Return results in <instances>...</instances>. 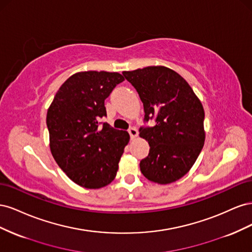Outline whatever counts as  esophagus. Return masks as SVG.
I'll return each instance as SVG.
<instances>
[{"instance_id": "esophagus-1", "label": "esophagus", "mask_w": 252, "mask_h": 252, "mask_svg": "<svg viewBox=\"0 0 252 252\" xmlns=\"http://www.w3.org/2000/svg\"><path fill=\"white\" fill-rule=\"evenodd\" d=\"M128 133L130 134V138H131V139L136 138V136H138V134H139L138 129H136L135 127H130V128H129V129H128Z\"/></svg>"}]
</instances>
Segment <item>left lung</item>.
Masks as SVG:
<instances>
[{"instance_id": "obj_1", "label": "left lung", "mask_w": 252, "mask_h": 252, "mask_svg": "<svg viewBox=\"0 0 252 252\" xmlns=\"http://www.w3.org/2000/svg\"><path fill=\"white\" fill-rule=\"evenodd\" d=\"M125 79L138 91L144 106V122L155 126L140 128V136L150 149L140 162L149 181L169 184L190 170L205 142L204 108L189 84L164 66L124 71Z\"/></svg>"}]
</instances>
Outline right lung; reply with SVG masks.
Masks as SVG:
<instances>
[{
    "label": "right lung",
    "mask_w": 252,
    "mask_h": 252,
    "mask_svg": "<svg viewBox=\"0 0 252 252\" xmlns=\"http://www.w3.org/2000/svg\"><path fill=\"white\" fill-rule=\"evenodd\" d=\"M123 81L118 72L74 73L60 87L48 108L51 154L67 177L82 187L102 188L117 175L130 136L98 121L107 116L105 100Z\"/></svg>",
    "instance_id": "obj_1"
}]
</instances>
